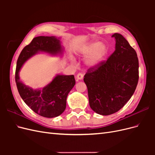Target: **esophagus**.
<instances>
[{"instance_id":"34e87169","label":"esophagus","mask_w":155,"mask_h":155,"mask_svg":"<svg viewBox=\"0 0 155 155\" xmlns=\"http://www.w3.org/2000/svg\"><path fill=\"white\" fill-rule=\"evenodd\" d=\"M83 78V75L81 73L78 74V75L76 76V79H77V80H81Z\"/></svg>"}]
</instances>
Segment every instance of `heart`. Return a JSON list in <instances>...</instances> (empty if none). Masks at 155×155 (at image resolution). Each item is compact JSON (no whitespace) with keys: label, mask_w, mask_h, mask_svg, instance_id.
Listing matches in <instances>:
<instances>
[{"label":"heart","mask_w":155,"mask_h":155,"mask_svg":"<svg viewBox=\"0 0 155 155\" xmlns=\"http://www.w3.org/2000/svg\"><path fill=\"white\" fill-rule=\"evenodd\" d=\"M108 51V46L99 41L89 42L79 49V53L81 55L87 56L84 61L85 64L92 69H96L101 66L105 61ZM70 58L72 59V58Z\"/></svg>","instance_id":"heart-1"}]
</instances>
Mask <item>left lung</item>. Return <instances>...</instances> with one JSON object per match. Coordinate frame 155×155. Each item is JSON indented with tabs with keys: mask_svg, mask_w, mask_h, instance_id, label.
<instances>
[{
	"mask_svg": "<svg viewBox=\"0 0 155 155\" xmlns=\"http://www.w3.org/2000/svg\"><path fill=\"white\" fill-rule=\"evenodd\" d=\"M115 51L97 69L84 76L91 109L103 116L120 110L133 95L138 81V59L123 35L115 33Z\"/></svg>",
	"mask_w": 155,
	"mask_h": 155,
	"instance_id": "obj_1",
	"label": "left lung"
}]
</instances>
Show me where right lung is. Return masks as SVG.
I'll use <instances>...</instances> for the list:
<instances>
[{"label": "right lung", "instance_id": "add662e5", "mask_svg": "<svg viewBox=\"0 0 155 155\" xmlns=\"http://www.w3.org/2000/svg\"><path fill=\"white\" fill-rule=\"evenodd\" d=\"M64 48L61 37L39 36L33 39L23 48L17 62L15 81L18 93L25 104L35 113L45 118H54L61 114L66 109L67 97L76 84L73 75L57 74L42 88H33L26 85L20 79L19 72L28 60L38 54L62 56Z\"/></svg>", "mask_w": 155, "mask_h": 155}]
</instances>
